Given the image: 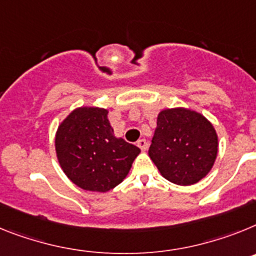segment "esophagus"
<instances>
[{
    "mask_svg": "<svg viewBox=\"0 0 256 256\" xmlns=\"http://www.w3.org/2000/svg\"><path fill=\"white\" fill-rule=\"evenodd\" d=\"M136 146H139L142 150H148V143H146V139H139V140H138V143H136Z\"/></svg>",
    "mask_w": 256,
    "mask_h": 256,
    "instance_id": "esophagus-1",
    "label": "esophagus"
}]
</instances>
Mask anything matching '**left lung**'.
Listing matches in <instances>:
<instances>
[{
  "mask_svg": "<svg viewBox=\"0 0 256 256\" xmlns=\"http://www.w3.org/2000/svg\"><path fill=\"white\" fill-rule=\"evenodd\" d=\"M148 154L165 179L178 186H190L205 178L214 165L216 131L194 110H162Z\"/></svg>",
  "mask_w": 256,
  "mask_h": 256,
  "instance_id": "left-lung-1",
  "label": "left lung"
}]
</instances>
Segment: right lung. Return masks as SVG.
<instances>
[{
    "instance_id": "right-lung-1",
    "label": "right lung",
    "mask_w": 256,
    "mask_h": 256,
    "mask_svg": "<svg viewBox=\"0 0 256 256\" xmlns=\"http://www.w3.org/2000/svg\"><path fill=\"white\" fill-rule=\"evenodd\" d=\"M55 150L66 176L92 192L118 186L140 153L136 146L114 136L108 110L95 106L77 108L62 122Z\"/></svg>"
}]
</instances>
